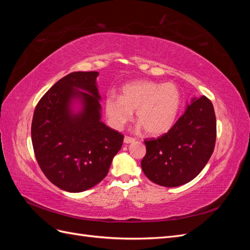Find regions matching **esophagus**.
<instances>
[{
    "label": "esophagus",
    "mask_w": 250,
    "mask_h": 250,
    "mask_svg": "<svg viewBox=\"0 0 250 250\" xmlns=\"http://www.w3.org/2000/svg\"><path fill=\"white\" fill-rule=\"evenodd\" d=\"M135 140L133 138H130V137H125L124 138V143L125 144H130V143H133Z\"/></svg>",
    "instance_id": "obj_1"
}]
</instances>
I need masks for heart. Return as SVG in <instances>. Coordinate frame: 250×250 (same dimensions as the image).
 <instances>
[{
	"label": "heart",
	"instance_id": "b5f03b06",
	"mask_svg": "<svg viewBox=\"0 0 250 250\" xmlns=\"http://www.w3.org/2000/svg\"><path fill=\"white\" fill-rule=\"evenodd\" d=\"M180 103V93L173 83L138 80L125 84L121 97L108 94L104 107L109 124L116 129L123 128L137 110L138 127L150 135H161L175 123Z\"/></svg>",
	"mask_w": 250,
	"mask_h": 250
}]
</instances>
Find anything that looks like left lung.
<instances>
[{"instance_id": "obj_1", "label": "left lung", "mask_w": 250, "mask_h": 250, "mask_svg": "<svg viewBox=\"0 0 250 250\" xmlns=\"http://www.w3.org/2000/svg\"><path fill=\"white\" fill-rule=\"evenodd\" d=\"M216 142V116L207 97L193 98L185 113L158 139L145 141L141 166L152 183L167 188L193 180L206 167Z\"/></svg>"}]
</instances>
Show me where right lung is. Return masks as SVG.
I'll use <instances>...</instances> for the list:
<instances>
[{
	"mask_svg": "<svg viewBox=\"0 0 250 250\" xmlns=\"http://www.w3.org/2000/svg\"><path fill=\"white\" fill-rule=\"evenodd\" d=\"M98 72H74L37 103L31 126L36 161L63 191L79 193L107 175L124 137L102 122Z\"/></svg>",
	"mask_w": 250,
	"mask_h": 250,
	"instance_id": "obj_1",
	"label": "right lung"
}]
</instances>
